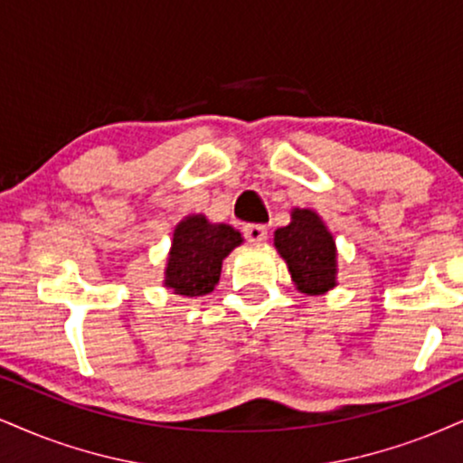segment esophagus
<instances>
[{
  "label": "esophagus",
  "mask_w": 463,
  "mask_h": 463,
  "mask_svg": "<svg viewBox=\"0 0 463 463\" xmlns=\"http://www.w3.org/2000/svg\"><path fill=\"white\" fill-rule=\"evenodd\" d=\"M244 238L250 244H264L268 238V230L264 225H244Z\"/></svg>",
  "instance_id": "34e87169"
}]
</instances>
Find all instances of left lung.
<instances>
[{
	"label": "left lung",
	"instance_id": "8db88e82",
	"mask_svg": "<svg viewBox=\"0 0 463 463\" xmlns=\"http://www.w3.org/2000/svg\"><path fill=\"white\" fill-rule=\"evenodd\" d=\"M275 249L300 294L322 296L336 288V244L316 210L294 208L289 225L275 232Z\"/></svg>",
	"mask_w": 463,
	"mask_h": 463
}]
</instances>
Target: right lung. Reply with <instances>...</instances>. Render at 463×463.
<instances>
[{"instance_id": "add662e5", "label": "right lung", "mask_w": 463, "mask_h": 463, "mask_svg": "<svg viewBox=\"0 0 463 463\" xmlns=\"http://www.w3.org/2000/svg\"><path fill=\"white\" fill-rule=\"evenodd\" d=\"M242 241V233L227 222H210L205 214L184 216L174 230L163 285L186 298L210 294L219 283L222 260Z\"/></svg>"}]
</instances>
